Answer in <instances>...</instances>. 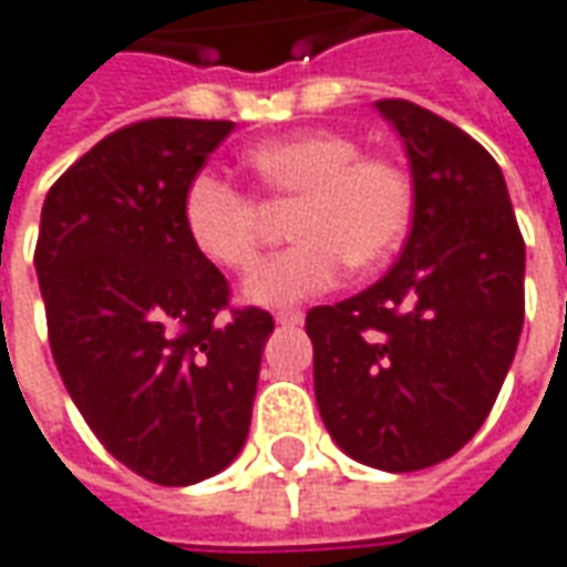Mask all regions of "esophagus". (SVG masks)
<instances>
[{
    "mask_svg": "<svg viewBox=\"0 0 567 567\" xmlns=\"http://www.w3.org/2000/svg\"><path fill=\"white\" fill-rule=\"evenodd\" d=\"M276 322H282V326H298V322H303V313L298 307H282V310H276Z\"/></svg>",
    "mask_w": 567,
    "mask_h": 567,
    "instance_id": "34e87169",
    "label": "esophagus"
}]
</instances>
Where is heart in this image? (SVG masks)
<instances>
[{"mask_svg":"<svg viewBox=\"0 0 567 567\" xmlns=\"http://www.w3.org/2000/svg\"><path fill=\"white\" fill-rule=\"evenodd\" d=\"M247 166L272 200H298L291 247L266 257L245 282V298L266 307L295 303L339 282L344 269H380L404 241L414 216L411 175L389 156L332 127L298 131L247 150ZM190 245L213 266L245 272L257 260L264 209L238 185L200 172L185 194Z\"/></svg>","mask_w":567,"mask_h":567,"instance_id":"heart-1","label":"heart"}]
</instances>
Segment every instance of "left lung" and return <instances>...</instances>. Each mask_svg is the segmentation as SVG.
Wrapping results in <instances>:
<instances>
[{"label": "left lung", "instance_id": "left-lung-1", "mask_svg": "<svg viewBox=\"0 0 567 567\" xmlns=\"http://www.w3.org/2000/svg\"><path fill=\"white\" fill-rule=\"evenodd\" d=\"M414 178L399 264L307 313L329 436L361 464L408 474L483 426L524 326V238L498 163L436 112L380 100Z\"/></svg>", "mask_w": 567, "mask_h": 567}]
</instances>
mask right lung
<instances>
[{
  "label": "right lung",
  "mask_w": 567,
  "mask_h": 567,
  "mask_svg": "<svg viewBox=\"0 0 567 567\" xmlns=\"http://www.w3.org/2000/svg\"><path fill=\"white\" fill-rule=\"evenodd\" d=\"M231 122L118 127L50 187L37 279L50 348L96 440L134 474L190 486L238 458L272 317L228 307L185 194Z\"/></svg>",
  "instance_id": "obj_1"
}]
</instances>
